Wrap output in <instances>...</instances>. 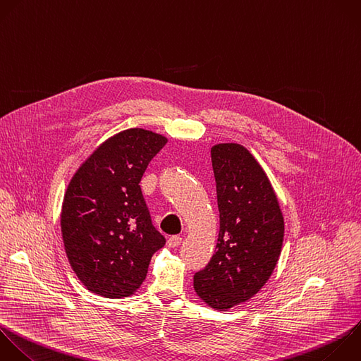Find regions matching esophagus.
<instances>
[{
    "label": "esophagus",
    "mask_w": 361,
    "mask_h": 361,
    "mask_svg": "<svg viewBox=\"0 0 361 361\" xmlns=\"http://www.w3.org/2000/svg\"><path fill=\"white\" fill-rule=\"evenodd\" d=\"M180 243H182V238H180L179 235H172V237H169V238H168L166 245H168L169 248H176Z\"/></svg>",
    "instance_id": "34e87169"
}]
</instances>
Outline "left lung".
Instances as JSON below:
<instances>
[{"label": "left lung", "instance_id": "1", "mask_svg": "<svg viewBox=\"0 0 361 361\" xmlns=\"http://www.w3.org/2000/svg\"><path fill=\"white\" fill-rule=\"evenodd\" d=\"M210 154L220 230L193 288L207 306L227 310L251 299L269 279L281 255L283 216L267 173L247 148L217 144Z\"/></svg>", "mask_w": 361, "mask_h": 361}]
</instances>
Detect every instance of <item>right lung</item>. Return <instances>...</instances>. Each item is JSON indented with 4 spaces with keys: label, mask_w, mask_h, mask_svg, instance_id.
<instances>
[{
    "label": "right lung",
    "mask_w": 361,
    "mask_h": 361,
    "mask_svg": "<svg viewBox=\"0 0 361 361\" xmlns=\"http://www.w3.org/2000/svg\"><path fill=\"white\" fill-rule=\"evenodd\" d=\"M166 142L144 128L124 130L100 144L68 185L61 212L65 251L80 282L96 295H134L154 252L165 245L140 182Z\"/></svg>",
    "instance_id": "right-lung-1"
}]
</instances>
